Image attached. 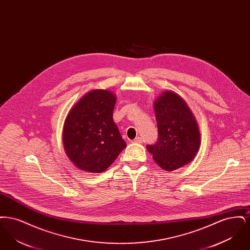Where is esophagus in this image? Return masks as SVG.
<instances>
[{"mask_svg":"<svg viewBox=\"0 0 250 250\" xmlns=\"http://www.w3.org/2000/svg\"><path fill=\"white\" fill-rule=\"evenodd\" d=\"M133 143H143V139L141 138V137H138V138H136L134 141H133Z\"/></svg>","mask_w":250,"mask_h":250,"instance_id":"1","label":"esophagus"}]
</instances>
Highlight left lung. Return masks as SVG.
I'll list each match as a JSON object with an SVG mask.
<instances>
[{"instance_id": "8db88e82", "label": "left lung", "mask_w": 250, "mask_h": 250, "mask_svg": "<svg viewBox=\"0 0 250 250\" xmlns=\"http://www.w3.org/2000/svg\"><path fill=\"white\" fill-rule=\"evenodd\" d=\"M158 140L146 148L155 163L166 171H172L190 163L201 145L198 122L185 99L167 90L154 102Z\"/></svg>"}]
</instances>
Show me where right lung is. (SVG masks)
Segmentation results:
<instances>
[{"label":"right lung","mask_w":250,"mask_h":250,"mask_svg":"<svg viewBox=\"0 0 250 250\" xmlns=\"http://www.w3.org/2000/svg\"><path fill=\"white\" fill-rule=\"evenodd\" d=\"M114 93L104 89L88 92L71 107L62 129L65 154L81 170L101 173L126 147L112 118Z\"/></svg>","instance_id":"1"}]
</instances>
